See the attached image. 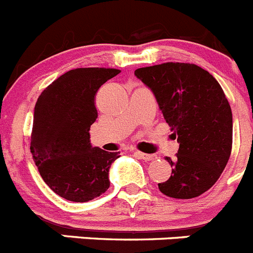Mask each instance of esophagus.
Returning a JSON list of instances; mask_svg holds the SVG:
<instances>
[{
    "mask_svg": "<svg viewBox=\"0 0 253 253\" xmlns=\"http://www.w3.org/2000/svg\"><path fill=\"white\" fill-rule=\"evenodd\" d=\"M134 154L138 157V158L140 159H144L145 162H149V161H154L155 158H157V155L155 154H147V153H143V152H139V150H136Z\"/></svg>",
    "mask_w": 253,
    "mask_h": 253,
    "instance_id": "1",
    "label": "esophagus"
}]
</instances>
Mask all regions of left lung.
Instances as JSON below:
<instances>
[{
	"mask_svg": "<svg viewBox=\"0 0 253 253\" xmlns=\"http://www.w3.org/2000/svg\"><path fill=\"white\" fill-rule=\"evenodd\" d=\"M153 91L164 119L178 136L175 159L159 191L172 198L201 196L221 177L232 150V110L218 81L187 62H164L135 70Z\"/></svg>",
	"mask_w": 253,
	"mask_h": 253,
	"instance_id": "left-lung-1",
	"label": "left lung"
}]
</instances>
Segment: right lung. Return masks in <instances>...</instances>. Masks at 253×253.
<instances>
[{
	"label": "right lung",
	"instance_id": "right-lung-1",
	"mask_svg": "<svg viewBox=\"0 0 253 253\" xmlns=\"http://www.w3.org/2000/svg\"><path fill=\"white\" fill-rule=\"evenodd\" d=\"M118 69L80 68L48 85L35 105L32 158L43 182L71 202H89L109 188V169L120 157L90 144L98 118L95 95Z\"/></svg>",
	"mask_w": 253,
	"mask_h": 253
}]
</instances>
